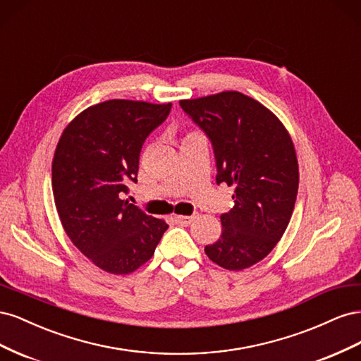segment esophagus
Here are the masks:
<instances>
[{"mask_svg": "<svg viewBox=\"0 0 361 361\" xmlns=\"http://www.w3.org/2000/svg\"><path fill=\"white\" fill-rule=\"evenodd\" d=\"M194 220V216H187V215H174V223L179 226H188Z\"/></svg>", "mask_w": 361, "mask_h": 361, "instance_id": "1", "label": "esophagus"}]
</instances>
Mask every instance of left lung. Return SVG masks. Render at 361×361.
<instances>
[{
  "label": "left lung",
  "instance_id": "obj_1",
  "mask_svg": "<svg viewBox=\"0 0 361 361\" xmlns=\"http://www.w3.org/2000/svg\"><path fill=\"white\" fill-rule=\"evenodd\" d=\"M179 105L211 140L216 183L235 187L221 236L204 253L226 269H245L271 253L290 221L300 179L290 135L267 106L239 92Z\"/></svg>",
  "mask_w": 361,
  "mask_h": 361
}]
</instances>
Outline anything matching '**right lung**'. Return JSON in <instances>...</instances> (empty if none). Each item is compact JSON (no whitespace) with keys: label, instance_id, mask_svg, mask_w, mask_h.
I'll return each instance as SVG.
<instances>
[{"label":"right lung","instance_id":"right-lung-1","mask_svg":"<svg viewBox=\"0 0 361 361\" xmlns=\"http://www.w3.org/2000/svg\"><path fill=\"white\" fill-rule=\"evenodd\" d=\"M171 104L113 99L89 106L63 130L52 161L56 207L73 245L110 274L154 256L169 226L123 200L137 183L140 152Z\"/></svg>","mask_w":361,"mask_h":361}]
</instances>
